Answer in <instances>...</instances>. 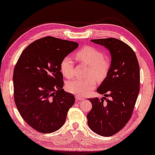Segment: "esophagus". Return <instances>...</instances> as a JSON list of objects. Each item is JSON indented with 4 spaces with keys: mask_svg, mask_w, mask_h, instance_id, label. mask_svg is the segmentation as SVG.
<instances>
[{
    "mask_svg": "<svg viewBox=\"0 0 155 155\" xmlns=\"http://www.w3.org/2000/svg\"><path fill=\"white\" fill-rule=\"evenodd\" d=\"M75 98H76V99H77V101H81L85 100V98H84V97H79V96H76Z\"/></svg>",
    "mask_w": 155,
    "mask_h": 155,
    "instance_id": "esophagus-1",
    "label": "esophagus"
}]
</instances>
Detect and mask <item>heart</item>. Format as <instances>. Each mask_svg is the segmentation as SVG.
Returning a JSON list of instances; mask_svg holds the SVG:
<instances>
[{
	"label": "heart",
	"mask_w": 155,
	"mask_h": 155,
	"mask_svg": "<svg viewBox=\"0 0 155 155\" xmlns=\"http://www.w3.org/2000/svg\"><path fill=\"white\" fill-rule=\"evenodd\" d=\"M76 58L81 63L88 67L86 79H74L68 82L67 89L69 93L84 97L90 93L97 86L98 81L104 80L109 71L110 64L108 59L104 58L101 51L91 46H87L76 53ZM60 68L66 78H71L74 74V64L71 57H65L61 61Z\"/></svg>",
	"instance_id": "obj_1"
}]
</instances>
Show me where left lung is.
I'll list each match as a JSON object with an SVG mask.
<instances>
[{
	"mask_svg": "<svg viewBox=\"0 0 155 155\" xmlns=\"http://www.w3.org/2000/svg\"><path fill=\"white\" fill-rule=\"evenodd\" d=\"M91 41L110 51L111 63L107 77L97 90L104 97L88 99L93 107L87 116V123L95 133L110 137L119 132L132 116L140 90L139 64L133 49L118 39Z\"/></svg>",
	"mask_w": 155,
	"mask_h": 155,
	"instance_id": "obj_1",
	"label": "left lung"
}]
</instances>
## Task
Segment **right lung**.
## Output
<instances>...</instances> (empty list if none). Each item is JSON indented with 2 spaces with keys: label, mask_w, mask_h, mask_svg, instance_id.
Returning a JSON list of instances; mask_svg holds the SVG:
<instances>
[{
  "label": "right lung",
  "mask_w": 155,
  "mask_h": 155,
  "mask_svg": "<svg viewBox=\"0 0 155 155\" xmlns=\"http://www.w3.org/2000/svg\"><path fill=\"white\" fill-rule=\"evenodd\" d=\"M78 47L76 42L46 37L22 51L13 73L16 107L29 126L42 133L61 128L74 103V96L63 88L60 64Z\"/></svg>",
  "instance_id": "obj_1"
}]
</instances>
